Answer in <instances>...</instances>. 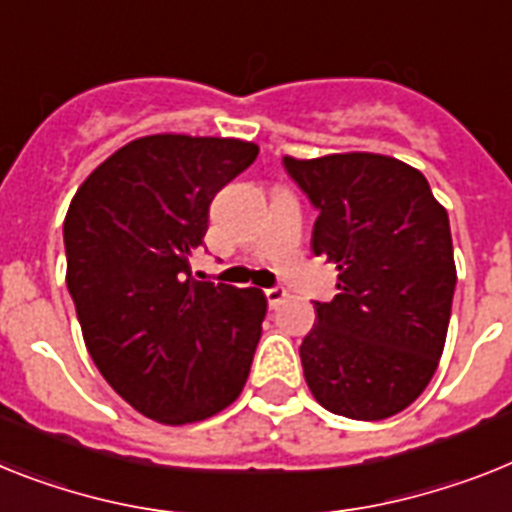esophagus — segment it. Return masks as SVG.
<instances>
[{"label": "esophagus", "instance_id": "1", "mask_svg": "<svg viewBox=\"0 0 512 512\" xmlns=\"http://www.w3.org/2000/svg\"><path fill=\"white\" fill-rule=\"evenodd\" d=\"M265 299H268V304L273 309L278 307V304L286 299V289H281V286H273V289H265Z\"/></svg>", "mask_w": 512, "mask_h": 512}]
</instances>
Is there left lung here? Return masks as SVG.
Segmentation results:
<instances>
[{"label": "left lung", "instance_id": "obj_1", "mask_svg": "<svg viewBox=\"0 0 512 512\" xmlns=\"http://www.w3.org/2000/svg\"><path fill=\"white\" fill-rule=\"evenodd\" d=\"M317 208L312 252L338 270L302 341L304 380L322 409L359 422L424 393L448 336L455 291L448 210L419 169L380 153L283 158Z\"/></svg>", "mask_w": 512, "mask_h": 512}]
</instances>
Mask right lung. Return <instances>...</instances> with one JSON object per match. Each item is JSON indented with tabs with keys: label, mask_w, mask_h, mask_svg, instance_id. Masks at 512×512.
Masks as SVG:
<instances>
[{
	"label": "right lung",
	"mask_w": 512,
	"mask_h": 512,
	"mask_svg": "<svg viewBox=\"0 0 512 512\" xmlns=\"http://www.w3.org/2000/svg\"><path fill=\"white\" fill-rule=\"evenodd\" d=\"M257 150L236 137H137L90 171L67 210V286L90 359L153 422H203L247 382L268 299L195 281L190 255L216 192Z\"/></svg>",
	"instance_id": "right-lung-1"
}]
</instances>
